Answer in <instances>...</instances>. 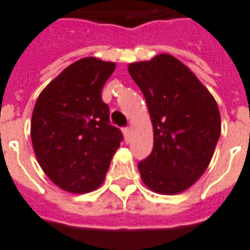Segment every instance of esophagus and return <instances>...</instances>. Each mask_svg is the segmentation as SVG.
I'll list each match as a JSON object with an SVG mask.
<instances>
[{"label":"esophagus","instance_id":"obj_1","mask_svg":"<svg viewBox=\"0 0 250 250\" xmlns=\"http://www.w3.org/2000/svg\"><path fill=\"white\" fill-rule=\"evenodd\" d=\"M123 135H125V140L128 143L129 139H131V128L127 127V128H123Z\"/></svg>","mask_w":250,"mask_h":250}]
</instances>
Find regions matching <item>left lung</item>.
<instances>
[{
  "label": "left lung",
  "instance_id": "8db88e82",
  "mask_svg": "<svg viewBox=\"0 0 250 250\" xmlns=\"http://www.w3.org/2000/svg\"><path fill=\"white\" fill-rule=\"evenodd\" d=\"M153 125V150L139 164L141 180L160 194L192 187L209 166L221 136L217 101L197 76L171 54L128 64Z\"/></svg>",
  "mask_w": 250,
  "mask_h": 250
}]
</instances>
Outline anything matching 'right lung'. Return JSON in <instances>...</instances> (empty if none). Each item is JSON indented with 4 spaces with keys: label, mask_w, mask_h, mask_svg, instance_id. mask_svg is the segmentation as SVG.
Segmentation results:
<instances>
[{
    "label": "right lung",
    "mask_w": 250,
    "mask_h": 250,
    "mask_svg": "<svg viewBox=\"0 0 250 250\" xmlns=\"http://www.w3.org/2000/svg\"><path fill=\"white\" fill-rule=\"evenodd\" d=\"M114 70V62L94 57L76 61L45 86L33 107L31 139L37 162L70 193L101 186L123 139L110 125L109 106L101 98Z\"/></svg>",
    "instance_id": "obj_1"
}]
</instances>
